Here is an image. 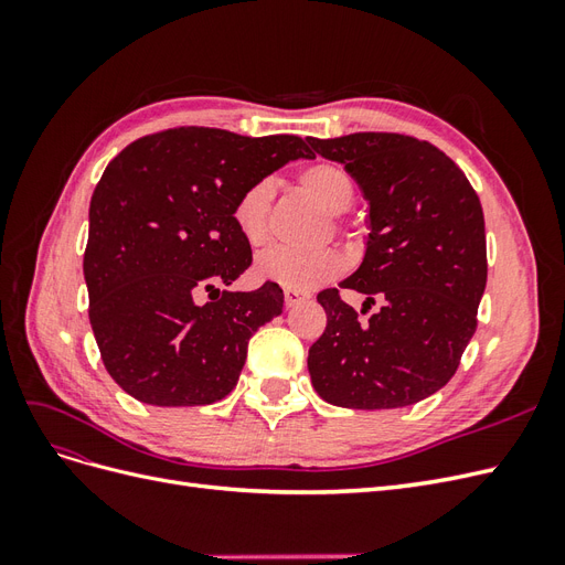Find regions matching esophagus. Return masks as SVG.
I'll list each match as a JSON object with an SVG mask.
<instances>
[{
    "instance_id": "esophagus-1",
    "label": "esophagus",
    "mask_w": 565,
    "mask_h": 565,
    "mask_svg": "<svg viewBox=\"0 0 565 565\" xmlns=\"http://www.w3.org/2000/svg\"><path fill=\"white\" fill-rule=\"evenodd\" d=\"M303 299H309V295L299 292V289H285V306H287V309H292V306L301 303Z\"/></svg>"
}]
</instances>
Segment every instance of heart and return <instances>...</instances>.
I'll use <instances>...</instances> for the list:
<instances>
[{
	"label": "heart",
	"mask_w": 565,
	"mask_h": 565,
	"mask_svg": "<svg viewBox=\"0 0 565 565\" xmlns=\"http://www.w3.org/2000/svg\"><path fill=\"white\" fill-rule=\"evenodd\" d=\"M297 183L330 214H344L355 200V181L349 169L339 162L318 160L306 164L297 174ZM270 202L273 183L268 179L249 183L235 200L233 221L249 245H262L266 241ZM339 270L341 259L334 252H292L280 247L259 254L254 264V276L262 282L299 289V292L330 282Z\"/></svg>",
	"instance_id": "heart-1"
}]
</instances>
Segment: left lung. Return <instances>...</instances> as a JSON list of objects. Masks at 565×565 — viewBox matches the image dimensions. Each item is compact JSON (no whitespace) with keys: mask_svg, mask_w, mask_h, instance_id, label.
Segmentation results:
<instances>
[{"mask_svg":"<svg viewBox=\"0 0 565 565\" xmlns=\"http://www.w3.org/2000/svg\"><path fill=\"white\" fill-rule=\"evenodd\" d=\"M341 162L370 202L365 259L344 289L382 309L365 322L322 289L328 324L309 349L311 384L322 401L391 409L446 386L476 332L488 280L483 207L465 172L429 141L391 131L309 139Z\"/></svg>","mask_w":565,"mask_h":565,"instance_id":"obj_1","label":"left lung"}]
</instances>
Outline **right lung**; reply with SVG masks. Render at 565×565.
I'll return each instance as SVG.
<instances>
[{
    "label": "right lung",
    "mask_w": 565,
    "mask_h": 565,
    "mask_svg": "<svg viewBox=\"0 0 565 565\" xmlns=\"http://www.w3.org/2000/svg\"><path fill=\"white\" fill-rule=\"evenodd\" d=\"M297 158L311 150L292 134L177 127L106 167L89 204L84 280L100 361L129 396L188 407L235 388L249 337L282 313V289H216L252 264L233 207L249 183ZM202 288L212 302L194 301Z\"/></svg>",
    "instance_id": "1"
}]
</instances>
